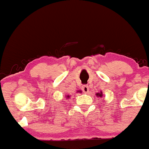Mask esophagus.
Masks as SVG:
<instances>
[{
	"instance_id": "esophagus-1",
	"label": "esophagus",
	"mask_w": 149,
	"mask_h": 149,
	"mask_svg": "<svg viewBox=\"0 0 149 149\" xmlns=\"http://www.w3.org/2000/svg\"><path fill=\"white\" fill-rule=\"evenodd\" d=\"M82 91L84 93H88V91H89L88 86V85H84L83 87H82Z\"/></svg>"
}]
</instances>
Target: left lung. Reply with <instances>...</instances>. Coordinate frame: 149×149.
<instances>
[{"label":"left lung","mask_w":149,"mask_h":149,"mask_svg":"<svg viewBox=\"0 0 149 149\" xmlns=\"http://www.w3.org/2000/svg\"><path fill=\"white\" fill-rule=\"evenodd\" d=\"M96 95H97L98 96H100V97H102V92L100 93H97L96 94Z\"/></svg>","instance_id":"left-lung-1"}]
</instances>
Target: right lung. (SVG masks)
<instances>
[{
    "mask_svg": "<svg viewBox=\"0 0 149 149\" xmlns=\"http://www.w3.org/2000/svg\"><path fill=\"white\" fill-rule=\"evenodd\" d=\"M68 96V98H69V97H70V96H69V95H68V96Z\"/></svg>",
    "mask_w": 149,
    "mask_h": 149,
    "instance_id": "obj_1",
    "label": "right lung"
}]
</instances>
